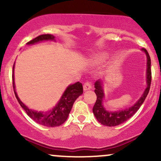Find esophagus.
Wrapping results in <instances>:
<instances>
[{
  "label": "esophagus",
  "instance_id": "obj_1",
  "mask_svg": "<svg viewBox=\"0 0 161 161\" xmlns=\"http://www.w3.org/2000/svg\"><path fill=\"white\" fill-rule=\"evenodd\" d=\"M83 88H84L85 91H87V90H90L92 88V84L89 82H86L83 86Z\"/></svg>",
  "mask_w": 161,
  "mask_h": 161
}]
</instances>
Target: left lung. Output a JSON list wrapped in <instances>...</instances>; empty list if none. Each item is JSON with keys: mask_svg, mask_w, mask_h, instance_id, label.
Segmentation results:
<instances>
[{"mask_svg": "<svg viewBox=\"0 0 161 161\" xmlns=\"http://www.w3.org/2000/svg\"><path fill=\"white\" fill-rule=\"evenodd\" d=\"M142 50L146 53V56H147V74H146V76H147V88H146L143 95L140 97L139 100L132 107L125 109V110H119V111L113 112L106 110V109L103 106L102 103L104 96V91H103L102 88V81L97 80L95 83V92L97 95V100H96L95 104L94 105L93 109H92V111L95 114L97 121L102 125H107V126H116V125L124 123L138 111V109L140 108V107L145 101L149 92V90H150L151 83V58L147 50L145 48H142Z\"/></svg>", "mask_w": 161, "mask_h": 161, "instance_id": "obj_1", "label": "left lung"}]
</instances>
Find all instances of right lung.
<instances>
[{"label": "right lung", "instance_id": "obj_1", "mask_svg": "<svg viewBox=\"0 0 161 161\" xmlns=\"http://www.w3.org/2000/svg\"><path fill=\"white\" fill-rule=\"evenodd\" d=\"M47 40H54V36L50 34L41 35V36L36 37L34 39L31 40L27 43V45H32V44L37 43V42H42V41ZM14 64L13 68V87H14V94H15L16 99L18 102L24 109L27 115L31 117L37 123L47 127H56L62 125L66 120L68 118L69 114L71 111L73 105L74 104L75 101L83 93V87L82 83L77 82L75 84L70 85L66 88V91L64 92V95H62L61 98L58 104L56 105L55 108L52 110L47 112H38L33 110L32 109L27 108L25 104L20 101L17 94L15 90V84H14Z\"/></svg>", "mask_w": 161, "mask_h": 161}]
</instances>
